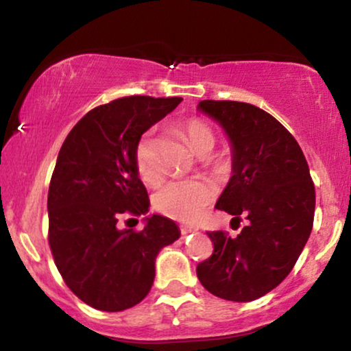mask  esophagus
Returning a JSON list of instances; mask_svg holds the SVG:
<instances>
[{"instance_id": "obj_1", "label": "esophagus", "mask_w": 351, "mask_h": 351, "mask_svg": "<svg viewBox=\"0 0 351 351\" xmlns=\"http://www.w3.org/2000/svg\"><path fill=\"white\" fill-rule=\"evenodd\" d=\"M180 232H181V234L196 233V232H197V228H193V227H186V225H183V227H180Z\"/></svg>"}]
</instances>
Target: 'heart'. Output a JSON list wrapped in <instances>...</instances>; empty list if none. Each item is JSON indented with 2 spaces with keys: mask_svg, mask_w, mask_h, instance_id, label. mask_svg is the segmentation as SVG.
I'll use <instances>...</instances> for the list:
<instances>
[{
  "mask_svg": "<svg viewBox=\"0 0 351 351\" xmlns=\"http://www.w3.org/2000/svg\"><path fill=\"white\" fill-rule=\"evenodd\" d=\"M186 139L197 155H206L214 149L215 132L206 121L199 118H189L181 124ZM134 165L137 175L145 184L155 186L163 180V168L158 160L155 139L150 132H145L137 141L134 149ZM214 199V189L201 180L173 181L155 194V208L163 215L180 221L196 220L201 212Z\"/></svg>",
  "mask_w": 351,
  "mask_h": 351,
  "instance_id": "heart-1",
  "label": "heart"
}]
</instances>
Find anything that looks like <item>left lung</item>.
<instances>
[{
	"label": "left lung",
	"mask_w": 351,
	"mask_h": 351,
	"mask_svg": "<svg viewBox=\"0 0 351 351\" xmlns=\"http://www.w3.org/2000/svg\"><path fill=\"white\" fill-rule=\"evenodd\" d=\"M233 145V176L219 210L250 220L237 238L208 232L214 252L197 264L199 282L228 301H252L291 272L313 230L316 191L303 150L272 114L245 101L202 100Z\"/></svg>",
	"instance_id": "1"
}]
</instances>
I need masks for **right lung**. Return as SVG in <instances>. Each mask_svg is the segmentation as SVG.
I'll list each match as a JSON object with an SVG mask.
<instances>
[{
	"label": "right lung",
	"mask_w": 351,
	"mask_h": 351,
	"mask_svg": "<svg viewBox=\"0 0 351 351\" xmlns=\"http://www.w3.org/2000/svg\"><path fill=\"white\" fill-rule=\"evenodd\" d=\"M181 100L131 95L95 106L58 154L48 189V245L69 290L100 311L141 303L154 283L158 251L180 238L175 221L162 215L149 217L141 232L117 223L149 212L136 144Z\"/></svg>",
	"instance_id": "obj_1"
}]
</instances>
